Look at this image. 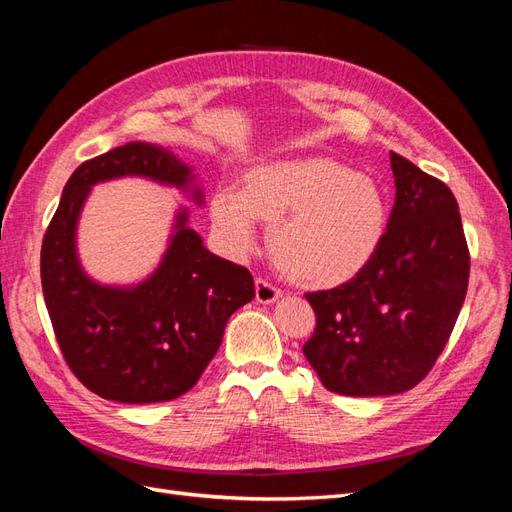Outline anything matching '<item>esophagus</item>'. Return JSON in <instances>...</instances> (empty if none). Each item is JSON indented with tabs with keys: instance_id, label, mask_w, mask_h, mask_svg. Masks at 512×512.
Segmentation results:
<instances>
[{
	"instance_id": "obj_1",
	"label": "esophagus",
	"mask_w": 512,
	"mask_h": 512,
	"mask_svg": "<svg viewBox=\"0 0 512 512\" xmlns=\"http://www.w3.org/2000/svg\"><path fill=\"white\" fill-rule=\"evenodd\" d=\"M280 297H282V292L277 290L273 284H269L267 280H262V277H256V301L258 303L271 305Z\"/></svg>"
}]
</instances>
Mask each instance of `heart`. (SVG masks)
Wrapping results in <instances>:
<instances>
[{
  "mask_svg": "<svg viewBox=\"0 0 512 512\" xmlns=\"http://www.w3.org/2000/svg\"><path fill=\"white\" fill-rule=\"evenodd\" d=\"M211 220L235 254L254 247V222L267 224L277 271L301 288H331L374 256L389 211L374 177L333 158L309 156L250 168L239 194L213 196Z\"/></svg>",
  "mask_w": 512,
  "mask_h": 512,
  "instance_id": "b5f03b06",
  "label": "heart"
}]
</instances>
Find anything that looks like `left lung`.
Returning a JSON list of instances; mask_svg holds the SVG:
<instances>
[{
	"instance_id": "obj_1",
	"label": "left lung",
	"mask_w": 512,
	"mask_h": 512,
	"mask_svg": "<svg viewBox=\"0 0 512 512\" xmlns=\"http://www.w3.org/2000/svg\"><path fill=\"white\" fill-rule=\"evenodd\" d=\"M395 205L374 256L350 282L307 292L316 312L305 359L329 391H410L438 361L466 299L470 252L440 179L391 151Z\"/></svg>"
}]
</instances>
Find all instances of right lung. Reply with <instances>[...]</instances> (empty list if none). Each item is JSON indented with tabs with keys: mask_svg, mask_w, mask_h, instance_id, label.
I'll return each instance as SVG.
<instances>
[{
	"mask_svg": "<svg viewBox=\"0 0 512 512\" xmlns=\"http://www.w3.org/2000/svg\"><path fill=\"white\" fill-rule=\"evenodd\" d=\"M117 177L192 190L203 203L192 168L160 145L136 141L83 162L46 228L42 292L61 354L91 393L121 404H156L188 393L203 376L228 318L254 299V277L211 254L181 209L168 250L145 282L91 280L76 256V224L91 185Z\"/></svg>",
	"mask_w": 512,
	"mask_h": 512,
	"instance_id": "1",
	"label": "right lung"
}]
</instances>
